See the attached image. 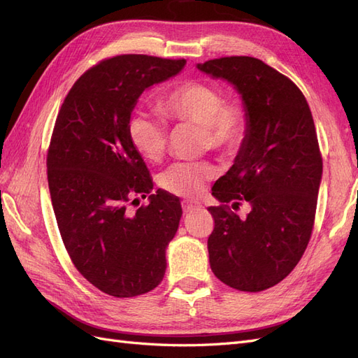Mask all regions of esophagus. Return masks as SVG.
Instances as JSON below:
<instances>
[{
    "mask_svg": "<svg viewBox=\"0 0 358 358\" xmlns=\"http://www.w3.org/2000/svg\"><path fill=\"white\" fill-rule=\"evenodd\" d=\"M182 209H183V212L188 213V212L197 210V206H196V204H192V203H189V201H182Z\"/></svg>",
    "mask_w": 358,
    "mask_h": 358,
    "instance_id": "obj_1",
    "label": "esophagus"
}]
</instances>
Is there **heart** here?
Returning <instances> with one entry per match:
<instances>
[{
    "label": "heart",
    "instance_id": "heart-1",
    "mask_svg": "<svg viewBox=\"0 0 358 358\" xmlns=\"http://www.w3.org/2000/svg\"><path fill=\"white\" fill-rule=\"evenodd\" d=\"M158 112L171 122L200 125L204 148L233 154L248 134L249 117L242 101L225 99L224 92L209 82L188 80L175 86L158 101ZM128 137L146 161L157 162L167 146V127L154 116L137 113L128 124ZM215 175L206 161L175 162L161 173V188L178 197H196Z\"/></svg>",
    "mask_w": 358,
    "mask_h": 358
}]
</instances>
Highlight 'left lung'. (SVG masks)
Wrapping results in <instances>:
<instances>
[{"label": "left lung", "mask_w": 358, "mask_h": 358, "mask_svg": "<svg viewBox=\"0 0 358 358\" xmlns=\"http://www.w3.org/2000/svg\"><path fill=\"white\" fill-rule=\"evenodd\" d=\"M197 69L234 85L249 117L234 164L212 188L221 204L208 209L210 268L231 288L263 291L292 272L310 239L322 175L315 124L297 85L263 61L225 57ZM242 201L252 206L245 219L231 210Z\"/></svg>", "instance_id": "left-lung-1"}]
</instances>
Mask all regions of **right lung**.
<instances>
[{"label": "right lung", "instance_id": "add662e5", "mask_svg": "<svg viewBox=\"0 0 358 358\" xmlns=\"http://www.w3.org/2000/svg\"><path fill=\"white\" fill-rule=\"evenodd\" d=\"M185 59L119 55L86 70L57 116L48 149V182L64 246L79 273L113 297L154 289L166 273V248L182 208L167 191L131 213L152 192L143 158L128 137L142 92L176 76Z\"/></svg>", "mask_w": 358, "mask_h": 358}]
</instances>
